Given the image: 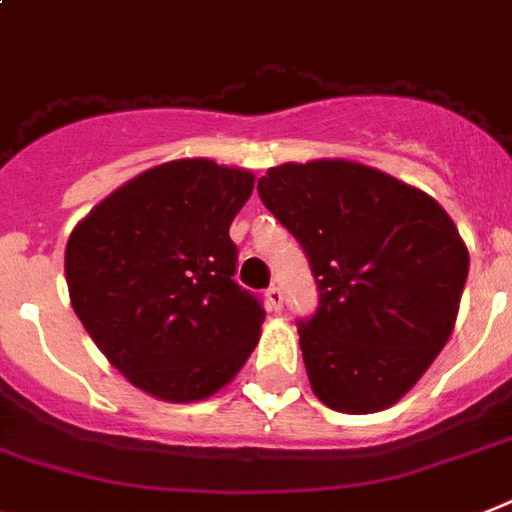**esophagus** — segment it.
I'll return each instance as SVG.
<instances>
[{
    "mask_svg": "<svg viewBox=\"0 0 512 512\" xmlns=\"http://www.w3.org/2000/svg\"><path fill=\"white\" fill-rule=\"evenodd\" d=\"M266 303H269V308H272L274 313H279V310H282V303H285V295H282L279 287H269V290H266Z\"/></svg>",
    "mask_w": 512,
    "mask_h": 512,
    "instance_id": "obj_1",
    "label": "esophagus"
}]
</instances>
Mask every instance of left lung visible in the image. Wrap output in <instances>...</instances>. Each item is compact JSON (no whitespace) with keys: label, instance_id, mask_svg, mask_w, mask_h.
Instances as JSON below:
<instances>
[{"label":"left lung","instance_id":"left-lung-1","mask_svg":"<svg viewBox=\"0 0 512 512\" xmlns=\"http://www.w3.org/2000/svg\"><path fill=\"white\" fill-rule=\"evenodd\" d=\"M259 196L316 277V313L298 321L313 393L344 414L396 404L458 316L469 251L448 212L425 191L349 160L269 168Z\"/></svg>","mask_w":512,"mask_h":512}]
</instances>
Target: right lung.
<instances>
[{
  "label": "right lung",
  "instance_id": "add662e5",
  "mask_svg": "<svg viewBox=\"0 0 512 512\" xmlns=\"http://www.w3.org/2000/svg\"><path fill=\"white\" fill-rule=\"evenodd\" d=\"M253 173L155 165L87 214L64 253L69 300L113 368L155 399L202 401L259 344L264 305L233 279L230 222Z\"/></svg>",
  "mask_w": 512,
  "mask_h": 512
}]
</instances>
